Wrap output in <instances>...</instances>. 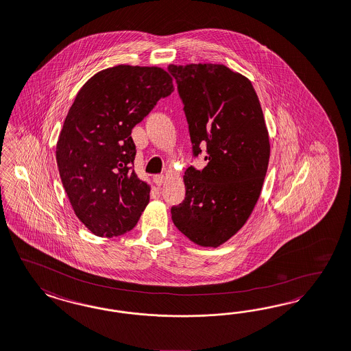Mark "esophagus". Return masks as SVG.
<instances>
[{"label": "esophagus", "mask_w": 351, "mask_h": 351, "mask_svg": "<svg viewBox=\"0 0 351 351\" xmlns=\"http://www.w3.org/2000/svg\"><path fill=\"white\" fill-rule=\"evenodd\" d=\"M153 180L157 184L158 186H160L163 182H166V176H165V175H156V176L153 178Z\"/></svg>", "instance_id": "34e87169"}]
</instances>
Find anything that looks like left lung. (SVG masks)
Listing matches in <instances>:
<instances>
[{"label":"left lung","mask_w":351,"mask_h":351,"mask_svg":"<svg viewBox=\"0 0 351 351\" xmlns=\"http://www.w3.org/2000/svg\"><path fill=\"white\" fill-rule=\"evenodd\" d=\"M189 124L193 154L205 146L207 166L188 167L185 199L171 208L191 241L218 247L241 230L259 199L269 137L252 82L218 63L169 64Z\"/></svg>","instance_id":"1"}]
</instances>
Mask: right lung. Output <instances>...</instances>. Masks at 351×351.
I'll return each instance as SVG.
<instances>
[{
  "mask_svg": "<svg viewBox=\"0 0 351 351\" xmlns=\"http://www.w3.org/2000/svg\"><path fill=\"white\" fill-rule=\"evenodd\" d=\"M172 76L157 66L118 64L93 75L75 97L57 141V165L75 215L98 237L133 230L150 185L132 167L133 127L162 97Z\"/></svg>",
  "mask_w": 351,
  "mask_h": 351,
  "instance_id": "add662e5",
  "label": "right lung"
}]
</instances>
